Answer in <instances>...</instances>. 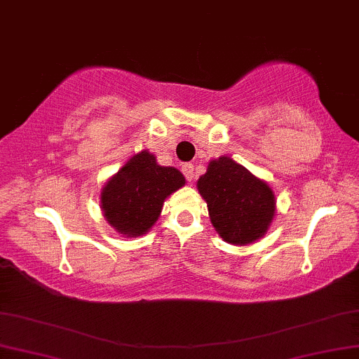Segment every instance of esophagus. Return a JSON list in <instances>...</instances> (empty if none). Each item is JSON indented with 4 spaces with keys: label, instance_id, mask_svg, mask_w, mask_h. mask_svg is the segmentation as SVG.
Returning a JSON list of instances; mask_svg holds the SVG:
<instances>
[{
    "label": "esophagus",
    "instance_id": "esophagus-1",
    "mask_svg": "<svg viewBox=\"0 0 359 359\" xmlns=\"http://www.w3.org/2000/svg\"><path fill=\"white\" fill-rule=\"evenodd\" d=\"M183 173H184V176H186V180H187V181H192V180H194V176H196L194 165H192V163H186V165H183Z\"/></svg>",
    "mask_w": 359,
    "mask_h": 359
}]
</instances>
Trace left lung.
I'll list each match as a JSON object with an SVG mask.
<instances>
[{
  "label": "left lung",
  "instance_id": "obj_1",
  "mask_svg": "<svg viewBox=\"0 0 359 359\" xmlns=\"http://www.w3.org/2000/svg\"><path fill=\"white\" fill-rule=\"evenodd\" d=\"M197 189L205 198L213 228L228 244L247 245L258 241L274 218L271 187L231 157L210 161L207 173L197 181Z\"/></svg>",
  "mask_w": 359,
  "mask_h": 359
}]
</instances>
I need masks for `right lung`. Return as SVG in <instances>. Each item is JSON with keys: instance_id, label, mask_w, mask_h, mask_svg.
<instances>
[{"instance_id": "obj_1", "label": "right lung", "mask_w": 359, "mask_h": 359, "mask_svg": "<svg viewBox=\"0 0 359 359\" xmlns=\"http://www.w3.org/2000/svg\"><path fill=\"white\" fill-rule=\"evenodd\" d=\"M186 183L183 173L162 167L156 156L141 151L110 178L101 191L104 217L118 234H146L161 217L165 198Z\"/></svg>"}]
</instances>
